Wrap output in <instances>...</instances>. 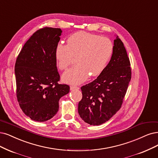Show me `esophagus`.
I'll return each instance as SVG.
<instances>
[{
	"instance_id": "1",
	"label": "esophagus",
	"mask_w": 158,
	"mask_h": 158,
	"mask_svg": "<svg viewBox=\"0 0 158 158\" xmlns=\"http://www.w3.org/2000/svg\"><path fill=\"white\" fill-rule=\"evenodd\" d=\"M79 87L78 86H70V90H79Z\"/></svg>"
}]
</instances>
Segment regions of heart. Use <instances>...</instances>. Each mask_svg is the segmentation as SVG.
Wrapping results in <instances>:
<instances>
[{
	"mask_svg": "<svg viewBox=\"0 0 158 158\" xmlns=\"http://www.w3.org/2000/svg\"><path fill=\"white\" fill-rule=\"evenodd\" d=\"M113 45L110 40L84 31L70 36L67 45L58 44L55 49L58 66L65 70L72 64L73 56H77V65L69 69L62 75L64 82L79 85L92 77L100 75L106 69L112 56Z\"/></svg>",
	"mask_w": 158,
	"mask_h": 158,
	"instance_id": "heart-1",
	"label": "heart"
}]
</instances>
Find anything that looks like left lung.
Instances as JSON below:
<instances>
[{"label": "left lung", "instance_id": "obj_1", "mask_svg": "<svg viewBox=\"0 0 158 158\" xmlns=\"http://www.w3.org/2000/svg\"><path fill=\"white\" fill-rule=\"evenodd\" d=\"M131 76L125 47L116 36L113 55L106 69L96 79L81 88L83 98L78 104L80 117L92 126L109 120L120 109Z\"/></svg>", "mask_w": 158, "mask_h": 158}]
</instances>
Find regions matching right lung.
<instances>
[{
    "label": "right lung",
    "mask_w": 158,
    "mask_h": 158,
    "mask_svg": "<svg viewBox=\"0 0 158 158\" xmlns=\"http://www.w3.org/2000/svg\"><path fill=\"white\" fill-rule=\"evenodd\" d=\"M62 30L45 27L34 32L22 48L15 65L17 98L23 112L45 122L56 114L60 98L69 86L58 84L55 49Z\"/></svg>",
    "instance_id": "add662e5"
}]
</instances>
